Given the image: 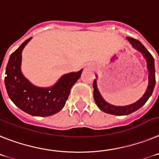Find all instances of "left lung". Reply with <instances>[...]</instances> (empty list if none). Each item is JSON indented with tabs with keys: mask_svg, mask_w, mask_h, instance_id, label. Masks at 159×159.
I'll return each mask as SVG.
<instances>
[{
	"mask_svg": "<svg viewBox=\"0 0 159 159\" xmlns=\"http://www.w3.org/2000/svg\"><path fill=\"white\" fill-rule=\"evenodd\" d=\"M126 39L129 41V43L132 45V46L134 49L143 53L144 58H146L147 69H148L149 71V83L146 91L138 102H134V104L129 105V106H116L109 104L102 98V95L99 93V90L98 89V86H97V81L95 79L93 83V98H94L95 102H96L97 106H98V108L101 110H102L103 112L113 114V115H127V114H131V113L134 112L139 109H140L147 102L149 98L151 96L153 90L154 89V85H155V68H154V59L153 56L150 54V52L145 48L144 45L141 43L139 40L134 39L133 38H129V37H127Z\"/></svg>",
	"mask_w": 159,
	"mask_h": 159,
	"instance_id": "8db88e82",
	"label": "left lung"
}]
</instances>
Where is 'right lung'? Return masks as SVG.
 Masks as SVG:
<instances>
[{"label":"right lung","instance_id":"right-lung-1","mask_svg":"<svg viewBox=\"0 0 159 159\" xmlns=\"http://www.w3.org/2000/svg\"><path fill=\"white\" fill-rule=\"evenodd\" d=\"M32 38L25 41L10 55L5 84L9 98L21 110L33 116L46 117L59 112L68 99L72 86L81 77L82 70L63 75L51 88L37 87L20 70L21 53Z\"/></svg>","mask_w":159,"mask_h":159}]
</instances>
